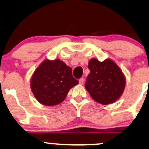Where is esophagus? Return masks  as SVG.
Instances as JSON below:
<instances>
[{"mask_svg":"<svg viewBox=\"0 0 149 149\" xmlns=\"http://www.w3.org/2000/svg\"><path fill=\"white\" fill-rule=\"evenodd\" d=\"M79 83L80 85H83L84 84V79H83V78H81V79H79Z\"/></svg>","mask_w":149,"mask_h":149,"instance_id":"obj_1","label":"esophagus"}]
</instances>
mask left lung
I'll list each match as a JSON object with an SVG mask.
<instances>
[{"label": "left lung", "instance_id": "1", "mask_svg": "<svg viewBox=\"0 0 149 149\" xmlns=\"http://www.w3.org/2000/svg\"><path fill=\"white\" fill-rule=\"evenodd\" d=\"M89 74L85 88L94 101L108 105L118 100L123 93L126 79L119 66L111 59L103 62L92 58L88 62Z\"/></svg>", "mask_w": 149, "mask_h": 149}]
</instances>
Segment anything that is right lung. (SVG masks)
<instances>
[{
  "label": "right lung",
  "instance_id": "right-lung-1",
  "mask_svg": "<svg viewBox=\"0 0 149 149\" xmlns=\"http://www.w3.org/2000/svg\"><path fill=\"white\" fill-rule=\"evenodd\" d=\"M72 72V68L60 59L43 61L30 80V87L36 99L47 106L62 103L70 88L79 83Z\"/></svg>",
  "mask_w": 149,
  "mask_h": 149
}]
</instances>
